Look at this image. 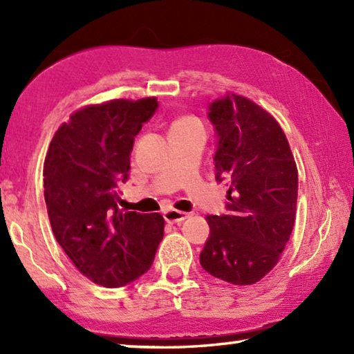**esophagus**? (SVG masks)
<instances>
[{"mask_svg":"<svg viewBox=\"0 0 354 354\" xmlns=\"http://www.w3.org/2000/svg\"><path fill=\"white\" fill-rule=\"evenodd\" d=\"M164 218L167 223H181L183 220L187 218V214L183 211H176V209H169L164 212Z\"/></svg>","mask_w":354,"mask_h":354,"instance_id":"esophagus-1","label":"esophagus"}]
</instances>
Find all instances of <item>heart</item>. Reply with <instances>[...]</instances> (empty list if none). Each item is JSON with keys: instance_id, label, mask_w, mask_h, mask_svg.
Here are the masks:
<instances>
[{"instance_id": "1", "label": "heart", "mask_w": 354, "mask_h": 354, "mask_svg": "<svg viewBox=\"0 0 354 354\" xmlns=\"http://www.w3.org/2000/svg\"><path fill=\"white\" fill-rule=\"evenodd\" d=\"M196 120L192 118V117H183V118H178L175 123H173V128H181V127H187L190 123H195Z\"/></svg>"}]
</instances>
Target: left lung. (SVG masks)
<instances>
[{
  "label": "left lung",
  "mask_w": 354,
  "mask_h": 354,
  "mask_svg": "<svg viewBox=\"0 0 354 354\" xmlns=\"http://www.w3.org/2000/svg\"><path fill=\"white\" fill-rule=\"evenodd\" d=\"M218 142L217 181L226 179V215H207L211 236L200 263L234 286L261 281L277 266L297 215L298 170L283 128L254 101L236 93L209 106Z\"/></svg>",
  "instance_id": "left-lung-1"
}]
</instances>
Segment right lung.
Segmentation results:
<instances>
[{
    "mask_svg": "<svg viewBox=\"0 0 354 354\" xmlns=\"http://www.w3.org/2000/svg\"><path fill=\"white\" fill-rule=\"evenodd\" d=\"M156 107L154 97L86 106L48 147L44 187L53 232L77 270L103 287H122L148 272L164 237L160 214L117 206L134 137Z\"/></svg>",
    "mask_w": 354,
    "mask_h": 354,
    "instance_id": "obj_1",
    "label": "right lung"
}]
</instances>
